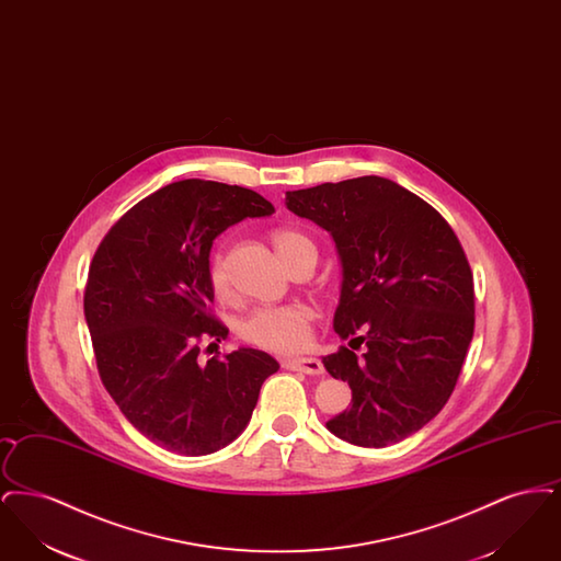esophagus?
Listing matches in <instances>:
<instances>
[{"label":"esophagus","mask_w":561,"mask_h":561,"mask_svg":"<svg viewBox=\"0 0 561 561\" xmlns=\"http://www.w3.org/2000/svg\"><path fill=\"white\" fill-rule=\"evenodd\" d=\"M284 368L294 370V373L311 374L320 376L323 374V364L316 357H294V359H284Z\"/></svg>","instance_id":"1"}]
</instances>
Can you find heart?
Returning a JSON list of instances; mask_svg holds the SVG:
<instances>
[{"mask_svg":"<svg viewBox=\"0 0 561 561\" xmlns=\"http://www.w3.org/2000/svg\"><path fill=\"white\" fill-rule=\"evenodd\" d=\"M275 248L288 265L300 248H316L313 241L296 231H277L273 236ZM208 282L218 300H229V273L220 252H216L208 265ZM241 341L252 347L273 353H294L307 347L311 339V311L305 305H277L261 307L248 313L238 325Z\"/></svg>","mask_w":561,"mask_h":561,"instance_id":"obj_1","label":"heart"}]
</instances>
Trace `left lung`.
<instances>
[{
    "label": "left lung",
    "mask_w": 561,
    "mask_h": 561,
    "mask_svg": "<svg viewBox=\"0 0 561 561\" xmlns=\"http://www.w3.org/2000/svg\"><path fill=\"white\" fill-rule=\"evenodd\" d=\"M286 206L332 236L343 267L334 332L365 343L321 359L351 387V408L325 427L364 448L398 444L450 400L473 339L462 245L425 199L380 176L288 191Z\"/></svg>",
    "instance_id": "obj_1"
}]
</instances>
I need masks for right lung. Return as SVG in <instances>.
<instances>
[{
  "instance_id": "obj_1",
  "label": "right lung",
  "mask_w": 561,
  "mask_h": 561,
  "mask_svg": "<svg viewBox=\"0 0 561 561\" xmlns=\"http://www.w3.org/2000/svg\"><path fill=\"white\" fill-rule=\"evenodd\" d=\"M275 208L252 188L188 179L151 193L101 241L83 313L108 396L145 437L170 453L213 454L252 419L279 364L259 348L197 359L229 330L210 313L213 241Z\"/></svg>"
}]
</instances>
